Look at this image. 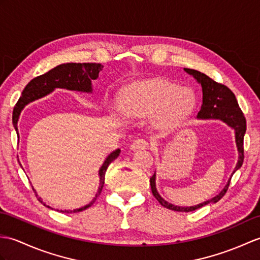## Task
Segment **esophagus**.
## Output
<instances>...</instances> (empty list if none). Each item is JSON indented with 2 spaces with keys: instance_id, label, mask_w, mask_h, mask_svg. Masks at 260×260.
I'll return each mask as SVG.
<instances>
[{
  "instance_id": "obj_1",
  "label": "esophagus",
  "mask_w": 260,
  "mask_h": 260,
  "mask_svg": "<svg viewBox=\"0 0 260 260\" xmlns=\"http://www.w3.org/2000/svg\"><path fill=\"white\" fill-rule=\"evenodd\" d=\"M149 146V144L146 140L144 138H137L134 142L131 144V149L136 150V149H146Z\"/></svg>"
}]
</instances>
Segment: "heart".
<instances>
[{
  "instance_id": "heart-1",
  "label": "heart",
  "mask_w": 260,
  "mask_h": 260,
  "mask_svg": "<svg viewBox=\"0 0 260 260\" xmlns=\"http://www.w3.org/2000/svg\"><path fill=\"white\" fill-rule=\"evenodd\" d=\"M192 95L187 89L165 81H145L135 84L125 103V112L145 117L159 113L164 123L186 115L192 107Z\"/></svg>"
}]
</instances>
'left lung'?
<instances>
[{
    "label": "left lung",
    "instance_id": "8db88e82",
    "mask_svg": "<svg viewBox=\"0 0 260 260\" xmlns=\"http://www.w3.org/2000/svg\"><path fill=\"white\" fill-rule=\"evenodd\" d=\"M184 70L188 74L194 76L197 80V82L201 84L203 88V104H202L201 110H199L197 114V117L203 118V119H208V118L221 119L231 126V127H233L235 129V134H236V145H237L238 154H239L237 165L235 167V170L232 174L231 178H229L227 185L225 186V188L219 192V195L212 198L210 201L199 204L197 206L180 207V206H175V205L171 203H167L165 199H162L160 197V195L157 192V189H156V185H155L156 175L154 173L153 176L149 179L150 188H152L154 197L157 199L161 206H164L168 209L175 210V212L188 213L201 208L205 206V205H208L210 203H217L226 194L229 184H231L233 175L238 170V168L241 167V165H243L244 162V136L246 133V119H245L243 111L240 110V107L238 105L236 96H235V94L226 85L214 81L213 78H210L206 74L201 73L199 71L191 70V69H184Z\"/></svg>",
    "mask_w": 260,
    "mask_h": 260
}]
</instances>
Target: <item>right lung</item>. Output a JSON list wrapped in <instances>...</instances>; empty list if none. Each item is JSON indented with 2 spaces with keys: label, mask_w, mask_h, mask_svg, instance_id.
<instances>
[{
  "label": "right lung",
  "mask_w": 260,
  "mask_h": 260,
  "mask_svg": "<svg viewBox=\"0 0 260 260\" xmlns=\"http://www.w3.org/2000/svg\"><path fill=\"white\" fill-rule=\"evenodd\" d=\"M103 70V65L99 63H66L56 66V68L48 71L47 73L40 75L33 78L29 82L25 88L23 89L21 98L17 101L13 110V116H12V122H13L14 128L17 132V120L21 114V111L29 102H33L38 99L43 98V96L51 93L54 88H68L74 90H81V92H92V80H96L99 77L100 72ZM120 153V149H116L115 152L111 153L107 156L104 164L100 170V187L99 191L96 192V196L86 206H84L80 209L70 210L71 213L82 212L92 206L96 199L101 195L103 187H104L105 182V173L107 167L110 166L111 162L117 158V156ZM21 165V164H20ZM34 190V188H33ZM36 194V191L34 190ZM38 196V195H36ZM41 203V198H39ZM44 204V203H43ZM44 206L46 205L44 204ZM50 207V206H46ZM61 213H70L69 210H59Z\"/></svg>",
  "instance_id": "add662e5"
}]
</instances>
